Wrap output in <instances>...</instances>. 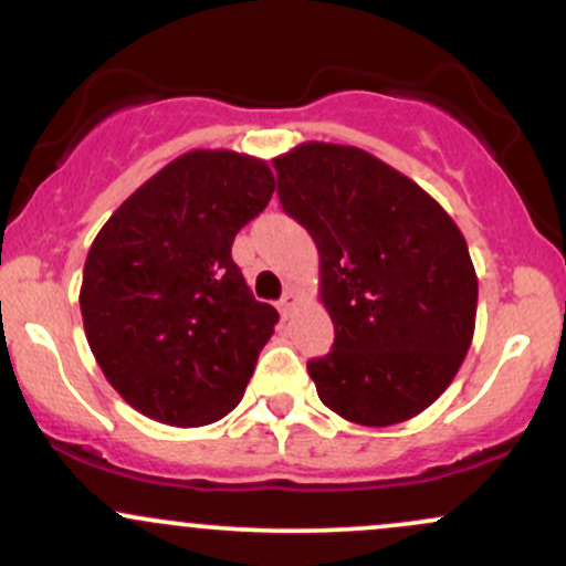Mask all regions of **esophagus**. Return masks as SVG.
I'll return each instance as SVG.
<instances>
[{
    "label": "esophagus",
    "mask_w": 566,
    "mask_h": 566,
    "mask_svg": "<svg viewBox=\"0 0 566 566\" xmlns=\"http://www.w3.org/2000/svg\"><path fill=\"white\" fill-rule=\"evenodd\" d=\"M295 305H297L295 290H287L282 295V301H279V314H282L284 319H287V316H292V311H295Z\"/></svg>",
    "instance_id": "obj_1"
}]
</instances>
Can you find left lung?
I'll return each mask as SVG.
<instances>
[{"label": "left lung", "instance_id": "8db88e82", "mask_svg": "<svg viewBox=\"0 0 566 566\" xmlns=\"http://www.w3.org/2000/svg\"><path fill=\"white\" fill-rule=\"evenodd\" d=\"M279 201L319 250L333 350L316 394L359 426H396L447 391L476 324L469 244L437 199L373 154L301 143L274 159Z\"/></svg>", "mask_w": 566, "mask_h": 566}]
</instances>
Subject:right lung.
<instances>
[{
  "label": "right lung",
  "instance_id": "right-lung-1",
  "mask_svg": "<svg viewBox=\"0 0 566 566\" xmlns=\"http://www.w3.org/2000/svg\"><path fill=\"white\" fill-rule=\"evenodd\" d=\"M271 193L263 159L199 148L97 231L80 292L84 335L106 380L146 418L207 426L242 401L279 314L252 297L231 244Z\"/></svg>",
  "mask_w": 566,
  "mask_h": 566
}]
</instances>
